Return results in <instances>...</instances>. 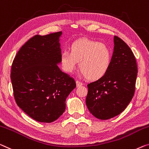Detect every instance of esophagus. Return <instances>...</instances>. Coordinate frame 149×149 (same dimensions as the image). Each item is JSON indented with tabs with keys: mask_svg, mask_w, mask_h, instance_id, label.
Here are the masks:
<instances>
[{
	"mask_svg": "<svg viewBox=\"0 0 149 149\" xmlns=\"http://www.w3.org/2000/svg\"><path fill=\"white\" fill-rule=\"evenodd\" d=\"M75 83H76L77 87H79V86H81L82 85H83V84H82L81 82L79 81H75Z\"/></svg>",
	"mask_w": 149,
	"mask_h": 149,
	"instance_id": "34e87169",
	"label": "esophagus"
}]
</instances>
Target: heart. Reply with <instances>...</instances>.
<instances>
[{"mask_svg":"<svg viewBox=\"0 0 149 149\" xmlns=\"http://www.w3.org/2000/svg\"><path fill=\"white\" fill-rule=\"evenodd\" d=\"M112 53L104 43L88 39L75 41L70 47L61 53L60 62L63 70L72 73L79 63V70L84 76L91 81H96L106 75L109 70Z\"/></svg>","mask_w":149,"mask_h":149,"instance_id":"obj_1","label":"heart"}]
</instances>
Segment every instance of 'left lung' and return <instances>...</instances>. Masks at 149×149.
<instances>
[{"mask_svg":"<svg viewBox=\"0 0 149 149\" xmlns=\"http://www.w3.org/2000/svg\"><path fill=\"white\" fill-rule=\"evenodd\" d=\"M110 68L98 80L88 84L86 104L93 116L112 118L125 110L134 96L137 76L136 59L125 42L114 37Z\"/></svg>","mask_w":149,"mask_h":149,"instance_id":"obj_1","label":"left lung"}]
</instances>
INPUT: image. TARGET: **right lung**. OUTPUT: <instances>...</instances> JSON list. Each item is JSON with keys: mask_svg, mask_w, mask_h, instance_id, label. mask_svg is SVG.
<instances>
[{"mask_svg": "<svg viewBox=\"0 0 149 149\" xmlns=\"http://www.w3.org/2000/svg\"><path fill=\"white\" fill-rule=\"evenodd\" d=\"M62 32L35 35L21 47L11 68L15 101L28 116L50 123L65 110V100L75 81L59 68Z\"/></svg>", "mask_w": 149, "mask_h": 149, "instance_id": "1", "label": "right lung"}]
</instances>
